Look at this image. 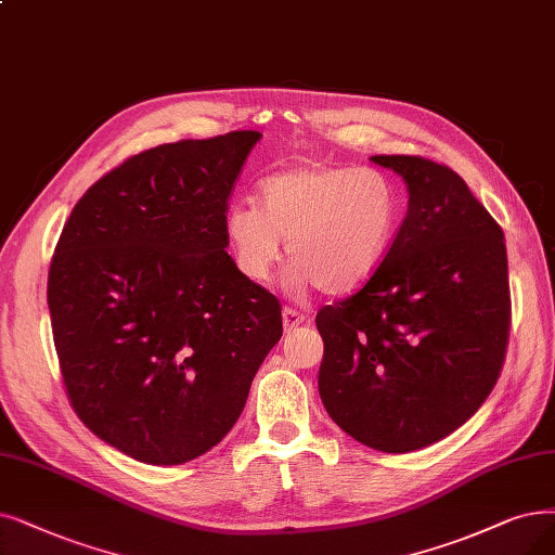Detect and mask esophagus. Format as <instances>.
<instances>
[{
	"label": "esophagus",
	"mask_w": 555,
	"mask_h": 555,
	"mask_svg": "<svg viewBox=\"0 0 555 555\" xmlns=\"http://www.w3.org/2000/svg\"><path fill=\"white\" fill-rule=\"evenodd\" d=\"M307 321V317L302 312H298L296 307H284L282 309V323H284V330L292 332L296 330L298 325H302Z\"/></svg>",
	"instance_id": "34e87169"
}]
</instances>
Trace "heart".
<instances>
[{
    "mask_svg": "<svg viewBox=\"0 0 555 555\" xmlns=\"http://www.w3.org/2000/svg\"><path fill=\"white\" fill-rule=\"evenodd\" d=\"M401 223V201L389 177L366 166L307 162L259 182V205L228 207L223 228L238 271L271 280L286 243L294 286L344 296L366 284L385 261Z\"/></svg>",
    "mask_w": 555,
    "mask_h": 555,
    "instance_id": "b5f03b06",
    "label": "heart"
}]
</instances>
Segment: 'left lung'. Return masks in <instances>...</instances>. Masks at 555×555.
Segmentation results:
<instances>
[{
    "instance_id": "obj_1",
    "label": "left lung",
    "mask_w": 555,
    "mask_h": 555,
    "mask_svg": "<svg viewBox=\"0 0 555 555\" xmlns=\"http://www.w3.org/2000/svg\"><path fill=\"white\" fill-rule=\"evenodd\" d=\"M396 170L408 214L380 269L317 314L321 401L360 444L410 453L444 439L494 389L509 335L503 230L444 164L410 154Z\"/></svg>"
}]
</instances>
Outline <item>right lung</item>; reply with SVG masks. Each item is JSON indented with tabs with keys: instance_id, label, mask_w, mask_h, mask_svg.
<instances>
[{
	"instance_id": "1",
	"label": "right lung",
	"mask_w": 555,
	"mask_h": 555,
	"mask_svg": "<svg viewBox=\"0 0 555 555\" xmlns=\"http://www.w3.org/2000/svg\"><path fill=\"white\" fill-rule=\"evenodd\" d=\"M259 131L139 152L88 189L54 248L48 305L83 426L145 464L214 449L282 337L280 300L225 253Z\"/></svg>"
}]
</instances>
